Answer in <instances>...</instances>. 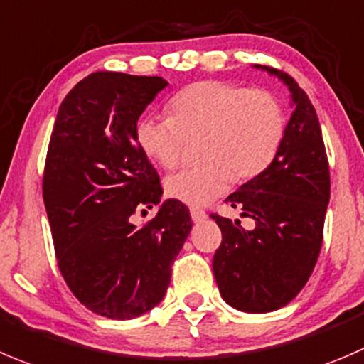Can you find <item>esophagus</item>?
Here are the masks:
<instances>
[{"label": "esophagus", "instance_id": "1", "mask_svg": "<svg viewBox=\"0 0 364 364\" xmlns=\"http://www.w3.org/2000/svg\"><path fill=\"white\" fill-rule=\"evenodd\" d=\"M189 213H191V218H193V221H195V223H198V221H203L207 218L205 210L198 209V207H191V210H189Z\"/></svg>", "mask_w": 364, "mask_h": 364}]
</instances>
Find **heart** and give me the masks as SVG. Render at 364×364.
Returning <instances> with one entry per match:
<instances>
[{"mask_svg": "<svg viewBox=\"0 0 364 364\" xmlns=\"http://www.w3.org/2000/svg\"><path fill=\"white\" fill-rule=\"evenodd\" d=\"M169 117L137 121L136 141L148 159L175 168L186 139L202 136V164L166 178V193L188 205H205L227 191L232 178L248 182L275 162L284 137L286 114L275 95L221 80H203L176 92Z\"/></svg>", "mask_w": 364, "mask_h": 364, "instance_id": "obj_1", "label": "heart"}]
</instances>
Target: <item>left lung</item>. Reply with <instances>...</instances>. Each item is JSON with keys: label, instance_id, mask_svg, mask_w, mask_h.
I'll use <instances>...</instances> for the list:
<instances>
[{"label": "left lung", "instance_id": "obj_1", "mask_svg": "<svg viewBox=\"0 0 364 364\" xmlns=\"http://www.w3.org/2000/svg\"><path fill=\"white\" fill-rule=\"evenodd\" d=\"M262 69L288 85L295 110L275 162L225 200L255 227L247 230L240 220L210 214L221 230L214 279L225 302L245 313L280 309L306 286L323 243L331 196L327 151L309 96L288 73Z\"/></svg>", "mask_w": 364, "mask_h": 364}]
</instances>
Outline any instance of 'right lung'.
<instances>
[{
	"instance_id": "obj_1",
	"label": "right lung",
	"mask_w": 364,
	"mask_h": 364,
	"mask_svg": "<svg viewBox=\"0 0 364 364\" xmlns=\"http://www.w3.org/2000/svg\"><path fill=\"white\" fill-rule=\"evenodd\" d=\"M168 85L161 76L98 71L58 107L43 175L55 257L78 302L100 316L130 320L157 306L193 227L189 209L159 205V173L141 151L136 124Z\"/></svg>"
}]
</instances>
